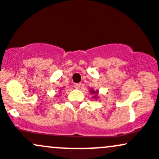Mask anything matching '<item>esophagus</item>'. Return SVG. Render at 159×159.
<instances>
[{
  "mask_svg": "<svg viewBox=\"0 0 159 159\" xmlns=\"http://www.w3.org/2000/svg\"><path fill=\"white\" fill-rule=\"evenodd\" d=\"M80 86H81V83H74L73 86H74L76 89H80Z\"/></svg>",
  "mask_w": 159,
  "mask_h": 159,
  "instance_id": "esophagus-1",
  "label": "esophagus"
}]
</instances>
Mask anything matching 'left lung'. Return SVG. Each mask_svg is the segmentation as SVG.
<instances>
[{"mask_svg": "<svg viewBox=\"0 0 159 159\" xmlns=\"http://www.w3.org/2000/svg\"><path fill=\"white\" fill-rule=\"evenodd\" d=\"M91 93H93V94H96L97 93V92H95L94 90H91ZM96 97V95H94V98Z\"/></svg>", "mask_w": 159, "mask_h": 159, "instance_id": "1", "label": "left lung"}]
</instances>
